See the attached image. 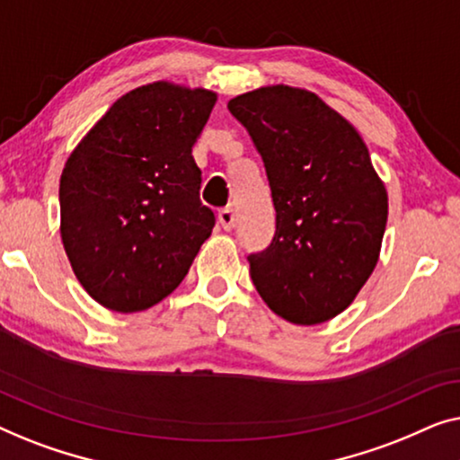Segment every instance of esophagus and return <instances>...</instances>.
<instances>
[{"label":"esophagus","instance_id":"1","mask_svg":"<svg viewBox=\"0 0 460 460\" xmlns=\"http://www.w3.org/2000/svg\"><path fill=\"white\" fill-rule=\"evenodd\" d=\"M218 223H221V227L225 231H231L233 227H235V215H233V210L223 208L221 212H218Z\"/></svg>","mask_w":460,"mask_h":460}]
</instances>
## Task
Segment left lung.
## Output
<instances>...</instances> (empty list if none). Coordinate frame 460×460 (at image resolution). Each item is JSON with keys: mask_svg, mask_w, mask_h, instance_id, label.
Listing matches in <instances>:
<instances>
[{"mask_svg": "<svg viewBox=\"0 0 460 460\" xmlns=\"http://www.w3.org/2000/svg\"><path fill=\"white\" fill-rule=\"evenodd\" d=\"M261 152L275 237L250 254V277L275 314L296 325L338 316L371 277L387 223V191L365 141L319 95L269 85L229 102Z\"/></svg>", "mask_w": 460, "mask_h": 460, "instance_id": "8db88e82", "label": "left lung"}]
</instances>
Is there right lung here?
<instances>
[{"mask_svg": "<svg viewBox=\"0 0 460 460\" xmlns=\"http://www.w3.org/2000/svg\"><path fill=\"white\" fill-rule=\"evenodd\" d=\"M217 103L156 81L116 100L60 177V235L76 279L114 313H141L185 279L215 215L191 147Z\"/></svg>", "mask_w": 460, "mask_h": 460, "instance_id": "add662e5", "label": "right lung"}]
</instances>
